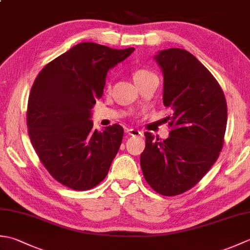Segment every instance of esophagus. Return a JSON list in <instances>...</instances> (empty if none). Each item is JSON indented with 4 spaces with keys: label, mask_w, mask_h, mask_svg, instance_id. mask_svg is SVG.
I'll return each mask as SVG.
<instances>
[{
    "label": "esophagus",
    "mask_w": 250,
    "mask_h": 250,
    "mask_svg": "<svg viewBox=\"0 0 250 250\" xmlns=\"http://www.w3.org/2000/svg\"><path fill=\"white\" fill-rule=\"evenodd\" d=\"M125 131H126V133H128L131 136H140V135H142L141 132L139 130H135V129H126Z\"/></svg>",
    "instance_id": "esophagus-1"
}]
</instances>
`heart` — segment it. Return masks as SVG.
Wrapping results in <instances>:
<instances>
[{"mask_svg":"<svg viewBox=\"0 0 250 250\" xmlns=\"http://www.w3.org/2000/svg\"><path fill=\"white\" fill-rule=\"evenodd\" d=\"M151 76H155V74H152L148 70H145V68H139V70L133 72V79L135 83H139L142 81H144V79Z\"/></svg>","mask_w":250,"mask_h":250,"instance_id":"1","label":"heart"}]
</instances>
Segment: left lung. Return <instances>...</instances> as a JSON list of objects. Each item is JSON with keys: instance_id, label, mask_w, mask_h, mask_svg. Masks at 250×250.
I'll list each match as a JSON object with an SVG mask.
<instances>
[{"instance_id": "obj_1", "label": "left lung", "mask_w": 250, "mask_h": 250, "mask_svg": "<svg viewBox=\"0 0 250 250\" xmlns=\"http://www.w3.org/2000/svg\"><path fill=\"white\" fill-rule=\"evenodd\" d=\"M155 60L163 74V104L169 136L161 141L145 132L141 167L146 182L158 193L173 196L192 188L219 157L227 126V101L211 73L179 48L159 51Z\"/></svg>"}]
</instances>
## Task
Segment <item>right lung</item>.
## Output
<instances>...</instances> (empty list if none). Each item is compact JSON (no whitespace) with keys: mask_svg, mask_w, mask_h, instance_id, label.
I'll use <instances>...</instances> for the list:
<instances>
[{"mask_svg":"<svg viewBox=\"0 0 250 250\" xmlns=\"http://www.w3.org/2000/svg\"><path fill=\"white\" fill-rule=\"evenodd\" d=\"M133 51L77 44L49 62L33 83L26 111L30 140L47 171L68 188L99 185L119 150L122 126L98 131L90 118L107 72Z\"/></svg>","mask_w":250,"mask_h":250,"instance_id":"obj_1","label":"right lung"}]
</instances>
